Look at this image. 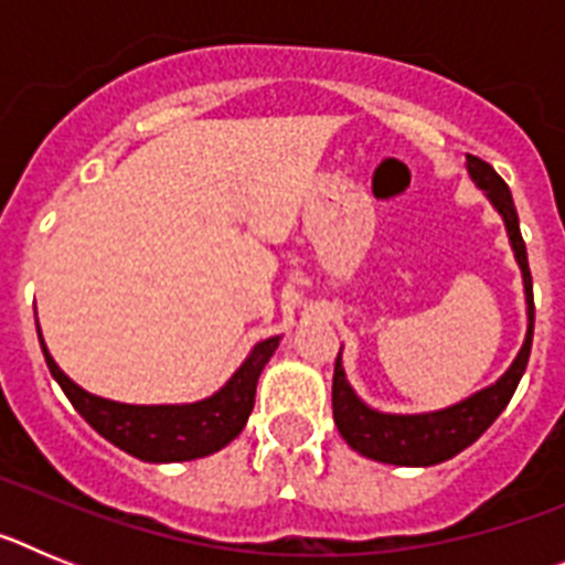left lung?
I'll return each mask as SVG.
<instances>
[{
	"instance_id": "obj_1",
	"label": "left lung",
	"mask_w": 565,
	"mask_h": 565,
	"mask_svg": "<svg viewBox=\"0 0 565 565\" xmlns=\"http://www.w3.org/2000/svg\"><path fill=\"white\" fill-rule=\"evenodd\" d=\"M467 172L472 183L487 194L492 209L501 214L509 246H512L515 263L521 268L523 299H526L523 344L495 382L461 402L427 413H384L371 407L348 382L342 348H339L337 367H333V422L348 447L371 461L393 463V467H433V463L450 461L452 456L467 450L469 444H476L489 430V424L507 411L509 398L518 391V382L526 371L532 331H535V299H532V274H529L526 243L521 237L515 201H512V192L501 174L476 154H467Z\"/></svg>"
}]
</instances>
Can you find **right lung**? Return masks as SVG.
<instances>
[{
    "mask_svg": "<svg viewBox=\"0 0 565 565\" xmlns=\"http://www.w3.org/2000/svg\"><path fill=\"white\" fill-rule=\"evenodd\" d=\"M279 339L282 337L259 339L237 371L212 396L181 404H127L96 396L73 382L58 367L56 359L50 356L39 328L44 362L84 422L118 450L149 463L194 461L232 444L252 416L259 373L279 348Z\"/></svg>",
    "mask_w": 565,
    "mask_h": 565,
    "instance_id": "add662e5",
    "label": "right lung"
}]
</instances>
